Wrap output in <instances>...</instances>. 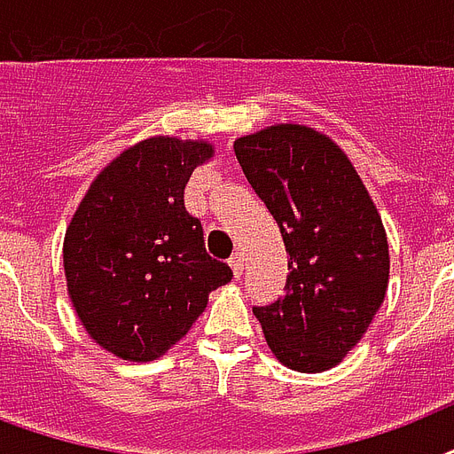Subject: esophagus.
<instances>
[{
  "label": "esophagus",
  "instance_id": "1",
  "mask_svg": "<svg viewBox=\"0 0 454 454\" xmlns=\"http://www.w3.org/2000/svg\"><path fill=\"white\" fill-rule=\"evenodd\" d=\"M230 265L231 270H234V277H237V279L244 275V255H241V253H234V255H231Z\"/></svg>",
  "mask_w": 454,
  "mask_h": 454
}]
</instances>
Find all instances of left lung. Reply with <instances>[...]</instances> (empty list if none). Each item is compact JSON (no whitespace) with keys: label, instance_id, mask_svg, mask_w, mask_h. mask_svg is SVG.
Here are the masks:
<instances>
[{"label":"left lung","instance_id":"left-lung-1","mask_svg":"<svg viewBox=\"0 0 454 454\" xmlns=\"http://www.w3.org/2000/svg\"><path fill=\"white\" fill-rule=\"evenodd\" d=\"M234 153L289 253L284 296L253 315L282 364L329 370L384 303L391 260L377 206L346 153L305 125L246 135Z\"/></svg>","mask_w":454,"mask_h":454}]
</instances>
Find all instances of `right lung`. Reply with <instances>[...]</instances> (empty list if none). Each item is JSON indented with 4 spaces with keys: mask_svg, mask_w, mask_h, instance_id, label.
<instances>
[{
    "mask_svg": "<svg viewBox=\"0 0 454 454\" xmlns=\"http://www.w3.org/2000/svg\"><path fill=\"white\" fill-rule=\"evenodd\" d=\"M206 142L151 137L99 172L70 220L63 267L77 317L108 353L149 362L177 343L231 279L210 258L184 187Z\"/></svg>",
    "mask_w": 454,
    "mask_h": 454,
    "instance_id": "right-lung-1",
    "label": "right lung"
}]
</instances>
